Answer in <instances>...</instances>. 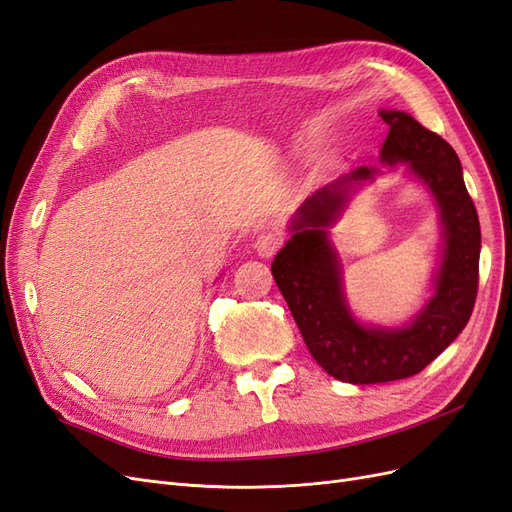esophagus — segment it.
I'll use <instances>...</instances> for the list:
<instances>
[{
	"instance_id": "1",
	"label": "esophagus",
	"mask_w": 512,
	"mask_h": 512,
	"mask_svg": "<svg viewBox=\"0 0 512 512\" xmlns=\"http://www.w3.org/2000/svg\"><path fill=\"white\" fill-rule=\"evenodd\" d=\"M280 246H283V236L274 234V232L259 236L255 242V249L259 253V257H263V259H270L272 255H276L280 251Z\"/></svg>"
}]
</instances>
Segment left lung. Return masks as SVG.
<instances>
[{"label": "left lung", "mask_w": 512, "mask_h": 512, "mask_svg": "<svg viewBox=\"0 0 512 512\" xmlns=\"http://www.w3.org/2000/svg\"><path fill=\"white\" fill-rule=\"evenodd\" d=\"M389 134L381 159L406 161L432 191L444 227V255L436 291L406 327H368L355 321L327 229L355 185L374 178L361 166L312 193L291 223V240L272 261V276L317 364L338 381L374 385L408 378L447 349L466 327L476 302L481 225L453 146L406 112L381 110Z\"/></svg>", "instance_id": "8db88e82"}]
</instances>
